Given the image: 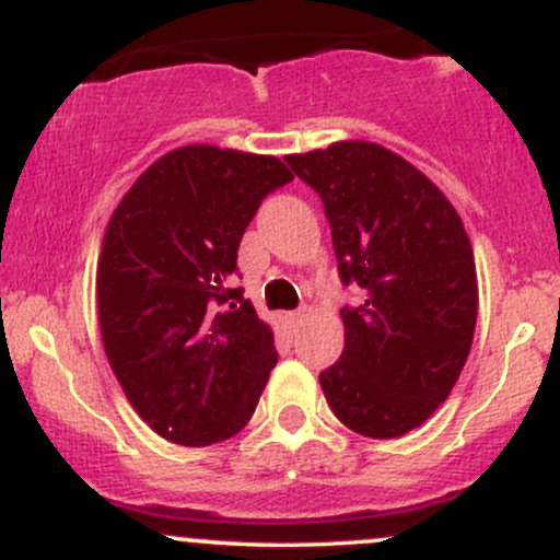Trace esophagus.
I'll return each instance as SVG.
<instances>
[{"mask_svg":"<svg viewBox=\"0 0 560 560\" xmlns=\"http://www.w3.org/2000/svg\"><path fill=\"white\" fill-rule=\"evenodd\" d=\"M302 318H305V307H300V311L289 313L287 320H289V329H298V326L302 324Z\"/></svg>","mask_w":560,"mask_h":560,"instance_id":"34e87169","label":"esophagus"}]
</instances>
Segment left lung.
I'll return each mask as SVG.
<instances>
[{"mask_svg":"<svg viewBox=\"0 0 560 560\" xmlns=\"http://www.w3.org/2000/svg\"><path fill=\"white\" fill-rule=\"evenodd\" d=\"M289 168L324 202L345 287V350L320 371L334 416L352 432L392 440L447 400L477 326V268L447 197L371 141H337L289 155Z\"/></svg>","mask_w":560,"mask_h":560,"instance_id":"left-lung-1","label":"left lung"}]
</instances>
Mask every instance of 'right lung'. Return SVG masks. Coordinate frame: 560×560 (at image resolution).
<instances>
[{"label":"right lung","instance_id":"1","mask_svg":"<svg viewBox=\"0 0 560 560\" xmlns=\"http://www.w3.org/2000/svg\"><path fill=\"white\" fill-rule=\"evenodd\" d=\"M289 182L276 158L182 147L141 173L107 223L96 266L107 361L133 410L176 445L240 432L279 361L234 276L249 221Z\"/></svg>","mask_w":560,"mask_h":560}]
</instances>
